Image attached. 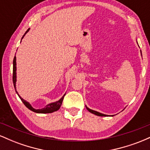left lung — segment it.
Returning a JSON list of instances; mask_svg holds the SVG:
<instances>
[{"label":"left lung","instance_id":"left-lung-1","mask_svg":"<svg viewBox=\"0 0 150 150\" xmlns=\"http://www.w3.org/2000/svg\"><path fill=\"white\" fill-rule=\"evenodd\" d=\"M86 108H87V109L88 110L89 112L92 113H94V114L97 115V116H107V115H105V114H103V113H99V112H97V111H94V110L90 109V108H89L88 107H87V106H86Z\"/></svg>","mask_w":150,"mask_h":150}]
</instances>
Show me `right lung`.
Returning a JSON list of instances; mask_svg holds the SVG:
<instances>
[{"label":"right lung","mask_w":150,"mask_h":150,"mask_svg":"<svg viewBox=\"0 0 150 150\" xmlns=\"http://www.w3.org/2000/svg\"><path fill=\"white\" fill-rule=\"evenodd\" d=\"M30 30V29H28V30H27V32H25V34L23 35V37H22V38L24 37V36L26 34H27V32H28V31ZM13 85H14V87L15 89V92H17V94H18V92L16 91V57H14V59H13ZM19 97L20 98V99H21L22 102H23V104L25 105L26 106H27V108H29V109L31 110V111H34V112L35 113H52V112H54V111H58V109H59L60 107L61 106V104H62V102H63V98H64V96L65 94L63 95V97L61 98L60 100H58L57 101H56V102H53V103H51V104L46 105L44 108H42V109H35V108H34L32 107V106H31V104H30L29 102H27V101H26L25 99H23L22 98L20 97V95L18 94Z\"/></svg>","instance_id":"add662e5"}]
</instances>
